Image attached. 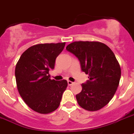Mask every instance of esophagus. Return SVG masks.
<instances>
[{
  "label": "esophagus",
  "instance_id": "obj_1",
  "mask_svg": "<svg viewBox=\"0 0 134 134\" xmlns=\"http://www.w3.org/2000/svg\"><path fill=\"white\" fill-rule=\"evenodd\" d=\"M67 83H68V85H73V82H72V81H67Z\"/></svg>",
  "mask_w": 134,
  "mask_h": 134
}]
</instances>
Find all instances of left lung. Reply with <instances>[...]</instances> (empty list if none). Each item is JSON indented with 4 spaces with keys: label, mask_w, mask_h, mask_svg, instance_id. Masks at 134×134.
<instances>
[{
    "label": "left lung",
    "mask_w": 134,
    "mask_h": 134,
    "mask_svg": "<svg viewBox=\"0 0 134 134\" xmlns=\"http://www.w3.org/2000/svg\"><path fill=\"white\" fill-rule=\"evenodd\" d=\"M66 49L77 57L81 70L90 78L76 95L78 104L85 110H99L113 98L120 83L121 68L115 55L97 41H75Z\"/></svg>",
    "instance_id": "1"
}]
</instances>
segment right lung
Listing matches in <instances>:
<instances>
[{"label": "right lung", "instance_id": "right-lung-1", "mask_svg": "<svg viewBox=\"0 0 134 134\" xmlns=\"http://www.w3.org/2000/svg\"><path fill=\"white\" fill-rule=\"evenodd\" d=\"M65 43L37 44L21 55L15 67L16 86L20 97L31 109L47 114L60 105L67 87L65 79H51L49 71L55 67V59Z\"/></svg>", "mask_w": 134, "mask_h": 134}]
</instances>
